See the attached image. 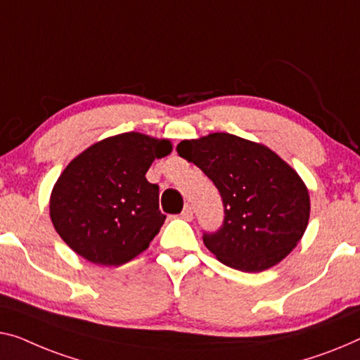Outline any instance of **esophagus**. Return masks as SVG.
<instances>
[{"mask_svg":"<svg viewBox=\"0 0 360 360\" xmlns=\"http://www.w3.org/2000/svg\"><path fill=\"white\" fill-rule=\"evenodd\" d=\"M181 218L186 219V221H191L192 218H194V210H192L191 205H186L184 210L181 213Z\"/></svg>","mask_w":360,"mask_h":360,"instance_id":"obj_1","label":"esophagus"}]
</instances>
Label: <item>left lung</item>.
<instances>
[{"mask_svg":"<svg viewBox=\"0 0 360 360\" xmlns=\"http://www.w3.org/2000/svg\"><path fill=\"white\" fill-rule=\"evenodd\" d=\"M179 157L219 191L224 221L203 244L226 266L264 271L291 254L307 229L309 189L297 171L264 143L226 132L182 141Z\"/></svg>","mask_w":360,"mask_h":360,"instance_id":"left-lung-1","label":"left lung"}]
</instances>
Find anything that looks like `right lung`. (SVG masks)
Wrapping results in <instances>:
<instances>
[{
	"instance_id": "add662e5",
	"label": "right lung",
	"mask_w": 360,
	"mask_h": 360,
	"mask_svg": "<svg viewBox=\"0 0 360 360\" xmlns=\"http://www.w3.org/2000/svg\"><path fill=\"white\" fill-rule=\"evenodd\" d=\"M171 150L168 139L124 132L77 155L50 195L51 223L64 243L103 266H120L142 254L166 218L158 208V186L146 174L155 158Z\"/></svg>"
}]
</instances>
